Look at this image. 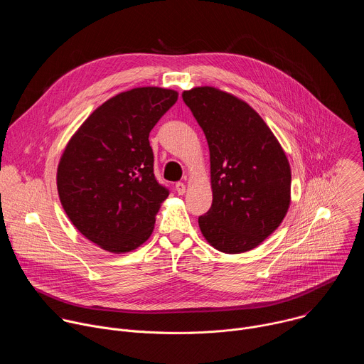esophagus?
<instances>
[{
  "label": "esophagus",
  "instance_id": "esophagus-1",
  "mask_svg": "<svg viewBox=\"0 0 364 364\" xmlns=\"http://www.w3.org/2000/svg\"><path fill=\"white\" fill-rule=\"evenodd\" d=\"M176 191H177L178 194H184V193H186V184L181 183V181L176 183Z\"/></svg>",
  "mask_w": 364,
  "mask_h": 364
}]
</instances>
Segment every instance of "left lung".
Returning <instances> with one entry per match:
<instances>
[{
    "mask_svg": "<svg viewBox=\"0 0 364 364\" xmlns=\"http://www.w3.org/2000/svg\"><path fill=\"white\" fill-rule=\"evenodd\" d=\"M210 151L213 201L198 226L215 249L247 252L284 220L291 168L265 121L242 99L212 86L183 92Z\"/></svg>",
    "mask_w": 364,
    "mask_h": 364,
    "instance_id": "1",
    "label": "left lung"
}]
</instances>
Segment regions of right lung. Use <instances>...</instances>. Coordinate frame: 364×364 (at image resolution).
Wrapping results in <instances>:
<instances>
[{
  "mask_svg": "<svg viewBox=\"0 0 364 364\" xmlns=\"http://www.w3.org/2000/svg\"><path fill=\"white\" fill-rule=\"evenodd\" d=\"M163 87H135L95 109L68 142L58 191L75 228L112 253L136 249L152 233L168 188L154 176L149 132L177 102Z\"/></svg>",
  "mask_w": 364,
  "mask_h": 364,
  "instance_id": "right-lung-1",
  "label": "right lung"
}]
</instances>
